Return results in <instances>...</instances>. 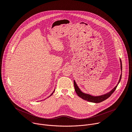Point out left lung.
I'll list each match as a JSON object with an SVG mask.
<instances>
[{"label": "left lung", "mask_w": 132, "mask_h": 132, "mask_svg": "<svg viewBox=\"0 0 132 132\" xmlns=\"http://www.w3.org/2000/svg\"><path fill=\"white\" fill-rule=\"evenodd\" d=\"M120 63H121V71L122 70V62L121 60H120ZM121 77H122V74H121V76L120 77V79L118 83V85H117V86L113 89L112 90H111L109 92L104 94V95H101V96H92L90 95H89V94H87L85 93L82 92L80 89L79 88L78 86H77V85L76 84V82H75V80H73V84H74V87H75V91H76V93L77 94V95L80 97L81 99L86 100L87 101L89 102H93V103H100L101 102L103 101H104L105 100L107 99L108 98H109L112 94L114 92V91L116 90L117 86H118L119 84L120 83L121 79Z\"/></svg>", "instance_id": "1"}]
</instances>
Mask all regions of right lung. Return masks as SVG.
Returning a JSON list of instances; mask_svg holds the SVG:
<instances>
[{
  "instance_id": "1",
  "label": "right lung",
  "mask_w": 132,
  "mask_h": 132,
  "mask_svg": "<svg viewBox=\"0 0 132 132\" xmlns=\"http://www.w3.org/2000/svg\"><path fill=\"white\" fill-rule=\"evenodd\" d=\"M54 91H55V89H54V91H53V92H52V94H51V95H50V96H49V97H50V96H52V95H53V93H54Z\"/></svg>"
}]
</instances>
